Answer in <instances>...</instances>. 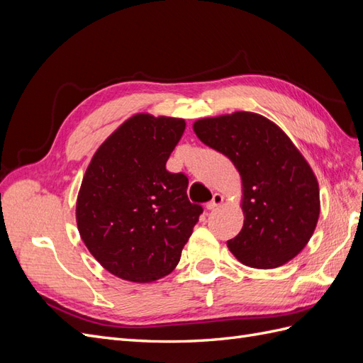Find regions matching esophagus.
Returning <instances> with one entry per match:
<instances>
[{
	"label": "esophagus",
	"instance_id": "1",
	"mask_svg": "<svg viewBox=\"0 0 363 363\" xmlns=\"http://www.w3.org/2000/svg\"><path fill=\"white\" fill-rule=\"evenodd\" d=\"M223 201H224V196L221 195V194H213V196H212V200L207 203V211H215L216 207H219L223 204Z\"/></svg>",
	"mask_w": 363,
	"mask_h": 363
}]
</instances>
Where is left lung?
Returning a JSON list of instances; mask_svg holds the SVG:
<instances>
[{
    "label": "left lung",
    "mask_w": 363,
    "mask_h": 363,
    "mask_svg": "<svg viewBox=\"0 0 363 363\" xmlns=\"http://www.w3.org/2000/svg\"><path fill=\"white\" fill-rule=\"evenodd\" d=\"M199 139L235 163L244 186V227L227 240L247 267L284 265L307 245L320 216V188L309 163L265 116L235 112L199 119Z\"/></svg>",
    "instance_id": "1"
}]
</instances>
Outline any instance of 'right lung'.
Listing matches in <instances>:
<instances>
[{
	"label": "right lung",
	"mask_w": 363,
	"mask_h": 363,
	"mask_svg": "<svg viewBox=\"0 0 363 363\" xmlns=\"http://www.w3.org/2000/svg\"><path fill=\"white\" fill-rule=\"evenodd\" d=\"M180 118L139 113L96 150L77 199V225L91 255L113 276L150 283L177 267L203 213L188 177L167 160L184 131Z\"/></svg>",
	"instance_id": "add662e5"
}]
</instances>
